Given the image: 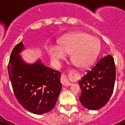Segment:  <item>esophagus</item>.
<instances>
[{
  "instance_id": "34e87169",
  "label": "esophagus",
  "mask_w": 125,
  "mask_h": 125,
  "mask_svg": "<svg viewBox=\"0 0 125 125\" xmlns=\"http://www.w3.org/2000/svg\"><path fill=\"white\" fill-rule=\"evenodd\" d=\"M61 82H62V84L63 86H65L71 85V83L70 82V81L68 80V76H66L65 74H63H63H62Z\"/></svg>"
}]
</instances>
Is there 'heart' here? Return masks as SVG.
<instances>
[{
  "label": "heart",
  "mask_w": 125,
  "mask_h": 125,
  "mask_svg": "<svg viewBox=\"0 0 125 125\" xmlns=\"http://www.w3.org/2000/svg\"><path fill=\"white\" fill-rule=\"evenodd\" d=\"M59 46H52L49 54L52 60L58 62L71 54L72 62L80 69L90 68L95 62L101 49V43L96 37L83 32H73L59 40Z\"/></svg>",
  "instance_id": "heart-1"
}]
</instances>
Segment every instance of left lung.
<instances>
[{
    "label": "left lung",
    "instance_id": "1",
    "mask_svg": "<svg viewBox=\"0 0 125 125\" xmlns=\"http://www.w3.org/2000/svg\"><path fill=\"white\" fill-rule=\"evenodd\" d=\"M116 78L115 60L106 55L79 81L81 104L90 110H98L110 100Z\"/></svg>",
    "mask_w": 125,
    "mask_h": 125
}]
</instances>
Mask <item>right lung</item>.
<instances>
[{"label":"right lung","mask_w":125,"mask_h":125,"mask_svg":"<svg viewBox=\"0 0 125 125\" xmlns=\"http://www.w3.org/2000/svg\"><path fill=\"white\" fill-rule=\"evenodd\" d=\"M24 46L16 45L8 64L9 76L16 98L26 110L41 115L54 108L62 89L61 73L45 66L40 61L25 63L19 55Z\"/></svg>","instance_id":"1"}]
</instances>
